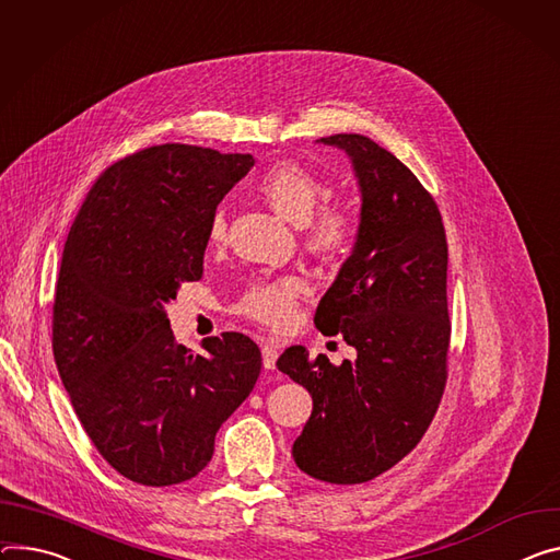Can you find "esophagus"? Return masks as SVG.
Returning a JSON list of instances; mask_svg holds the SVG:
<instances>
[{
    "mask_svg": "<svg viewBox=\"0 0 560 560\" xmlns=\"http://www.w3.org/2000/svg\"><path fill=\"white\" fill-rule=\"evenodd\" d=\"M261 354H264V366H266L268 371H270V369H275L277 358H279L277 348H275L272 343H264V346H261Z\"/></svg>",
    "mask_w": 560,
    "mask_h": 560,
    "instance_id": "obj_1",
    "label": "esophagus"
}]
</instances>
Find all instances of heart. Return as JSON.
<instances>
[{
    "label": "heart",
    "mask_w": 560,
    "mask_h": 560,
    "mask_svg": "<svg viewBox=\"0 0 560 560\" xmlns=\"http://www.w3.org/2000/svg\"><path fill=\"white\" fill-rule=\"evenodd\" d=\"M261 196L285 219L303 223L308 247L326 261L343 259L358 243L360 219L348 206L330 202L317 209L328 198V183L313 170L299 163H279L259 180ZM228 230L225 214L219 212L210 223V241H223ZM301 296L296 279L254 281L238 299L234 311L270 330H285L294 324Z\"/></svg>",
    "instance_id": "obj_1"
}]
</instances>
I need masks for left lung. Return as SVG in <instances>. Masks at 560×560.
Returning a JSON list of instances; mask_svg holds the SVG:
<instances>
[{
  "label": "left lung",
  "mask_w": 560,
  "mask_h": 560,
  "mask_svg": "<svg viewBox=\"0 0 560 560\" xmlns=\"http://www.w3.org/2000/svg\"><path fill=\"white\" fill-rule=\"evenodd\" d=\"M322 142L350 156L362 217L315 326L341 335L358 358L332 366L290 346L277 366L313 395L292 444L296 467L322 482L362 485L409 455L435 418L448 375V247L438 202L390 151L360 133Z\"/></svg>",
  "instance_id": "left-lung-1"
}]
</instances>
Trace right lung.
Instances as JSON below:
<instances>
[{"instance_id": "right-lung-1", "label": "right lung", "mask_w": 560, "mask_h": 560, "mask_svg": "<svg viewBox=\"0 0 560 560\" xmlns=\"http://www.w3.org/2000/svg\"><path fill=\"white\" fill-rule=\"evenodd\" d=\"M249 154L154 144L91 185L65 243L54 358L100 455L144 487L208 467L221 424L252 393L261 350L241 332L174 343L165 303L202 277L210 223Z\"/></svg>"}]
</instances>
